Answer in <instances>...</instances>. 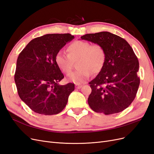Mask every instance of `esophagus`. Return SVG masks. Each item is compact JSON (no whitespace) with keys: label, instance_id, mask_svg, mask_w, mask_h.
<instances>
[{"label":"esophagus","instance_id":"obj_1","mask_svg":"<svg viewBox=\"0 0 154 154\" xmlns=\"http://www.w3.org/2000/svg\"><path fill=\"white\" fill-rule=\"evenodd\" d=\"M75 87L76 88H78V89H79V88H81L82 87V85L79 84V83H76V84H75Z\"/></svg>","mask_w":154,"mask_h":154}]
</instances>
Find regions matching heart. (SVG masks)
<instances>
[{"mask_svg": "<svg viewBox=\"0 0 154 154\" xmlns=\"http://www.w3.org/2000/svg\"><path fill=\"white\" fill-rule=\"evenodd\" d=\"M68 54L58 51L54 57V62L64 74L71 72L72 63L78 60L76 71L68 76V80L76 83H83L93 74H98L103 68L106 61V52L100 44H91L88 42L75 40L67 47Z\"/></svg>", "mask_w": 154, "mask_h": 154, "instance_id": "heart-1", "label": "heart"}]
</instances>
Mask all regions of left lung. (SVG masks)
Instances as JSON below:
<instances>
[{"instance_id": "8db88e82", "label": "left lung", "mask_w": 154, "mask_h": 154, "mask_svg": "<svg viewBox=\"0 0 154 154\" xmlns=\"http://www.w3.org/2000/svg\"><path fill=\"white\" fill-rule=\"evenodd\" d=\"M82 40L100 44L106 52L103 68L89 84L88 103L96 112L109 115L124 110L136 97L140 83L139 62L131 46L107 31L86 34Z\"/></svg>"}]
</instances>
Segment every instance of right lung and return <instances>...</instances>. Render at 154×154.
Listing matches in <instances>:
<instances>
[{
	"label": "right lung",
	"mask_w": 154,
	"mask_h": 154,
	"mask_svg": "<svg viewBox=\"0 0 154 154\" xmlns=\"http://www.w3.org/2000/svg\"><path fill=\"white\" fill-rule=\"evenodd\" d=\"M74 38L69 33L37 37L18 55L15 74L18 94L35 112L57 114L66 106L74 84H58L64 76L56 64L54 57Z\"/></svg>",
	"instance_id": "right-lung-1"
}]
</instances>
